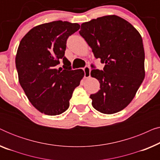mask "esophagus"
<instances>
[{"instance_id": "obj_1", "label": "esophagus", "mask_w": 160, "mask_h": 160, "mask_svg": "<svg viewBox=\"0 0 160 160\" xmlns=\"http://www.w3.org/2000/svg\"><path fill=\"white\" fill-rule=\"evenodd\" d=\"M83 70L84 72V77L89 78L90 76V67L87 65V66H85Z\"/></svg>"}]
</instances>
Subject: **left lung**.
Instances as JSON below:
<instances>
[{
  "label": "left lung",
  "mask_w": 160,
  "mask_h": 160,
  "mask_svg": "<svg viewBox=\"0 0 160 160\" xmlns=\"http://www.w3.org/2000/svg\"><path fill=\"white\" fill-rule=\"evenodd\" d=\"M79 34L100 59L103 70L92 69L100 89L90 95L92 105L106 114L123 110L132 101L145 77L143 40L130 22L108 15L82 23ZM92 68H95L91 65Z\"/></svg>",
  "instance_id": "1"
}]
</instances>
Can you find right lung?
<instances>
[{
	"mask_svg": "<svg viewBox=\"0 0 160 160\" xmlns=\"http://www.w3.org/2000/svg\"><path fill=\"white\" fill-rule=\"evenodd\" d=\"M79 28L78 23L66 21L44 23L32 28L19 43L15 59L19 84L32 106L44 114L65 112L84 77V71L72 69L65 57L68 38ZM60 61L63 68L58 69Z\"/></svg>",
	"mask_w": 160,
	"mask_h": 160,
	"instance_id": "add662e5",
	"label": "right lung"
}]
</instances>
